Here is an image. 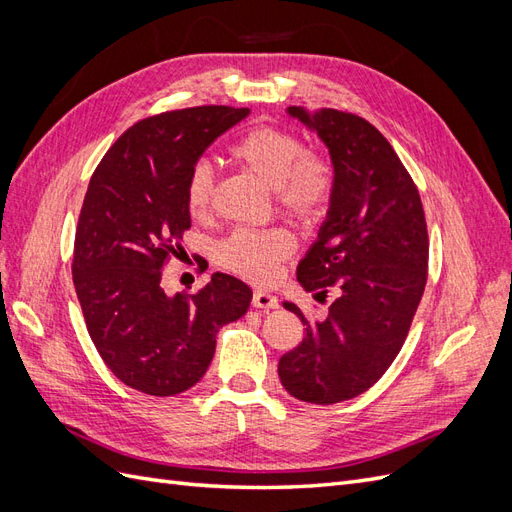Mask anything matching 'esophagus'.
Returning <instances> with one entry per match:
<instances>
[{
    "instance_id": "34e87169",
    "label": "esophagus",
    "mask_w": 512,
    "mask_h": 512,
    "mask_svg": "<svg viewBox=\"0 0 512 512\" xmlns=\"http://www.w3.org/2000/svg\"><path fill=\"white\" fill-rule=\"evenodd\" d=\"M252 305L258 307V309H273V307H277V297H273L271 292L256 290L254 297H252Z\"/></svg>"
}]
</instances>
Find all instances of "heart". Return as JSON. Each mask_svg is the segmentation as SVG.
<instances>
[{
  "label": "heart",
  "instance_id": "heart-1",
  "mask_svg": "<svg viewBox=\"0 0 512 512\" xmlns=\"http://www.w3.org/2000/svg\"><path fill=\"white\" fill-rule=\"evenodd\" d=\"M228 158L273 190L275 205L301 224H316L329 213L337 190V168L324 151L305 147L292 130L254 126L228 145ZM215 194L213 168L200 160L185 181V205L194 218H205ZM297 241L284 228H239L220 243V262L245 280L265 284L275 275Z\"/></svg>",
  "mask_w": 512,
  "mask_h": 512
}]
</instances>
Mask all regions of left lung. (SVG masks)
Wrapping results in <instances>:
<instances>
[{
	"label": "left lung",
	"mask_w": 512,
	"mask_h": 512,
	"mask_svg": "<svg viewBox=\"0 0 512 512\" xmlns=\"http://www.w3.org/2000/svg\"><path fill=\"white\" fill-rule=\"evenodd\" d=\"M288 113L318 132L337 168L335 198L297 280L318 297L335 286L339 297L318 322L284 301L305 333L277 374L292 397L329 406L371 389L404 346L427 284V222L406 166L367 119L335 108Z\"/></svg>",
	"instance_id": "1"
}]
</instances>
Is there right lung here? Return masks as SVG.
<instances>
[{
    "label": "right lung",
    "mask_w": 512,
    "mask_h": 512,
    "mask_svg": "<svg viewBox=\"0 0 512 512\" xmlns=\"http://www.w3.org/2000/svg\"><path fill=\"white\" fill-rule=\"evenodd\" d=\"M250 108L194 106L134 123L91 175L74 237L72 280L91 342L130 389L188 391L213 359L215 335L239 320L252 290L213 273L196 294L162 288L166 262L192 226L185 181L203 151Z\"/></svg>",
    "instance_id": "1"
}]
</instances>
